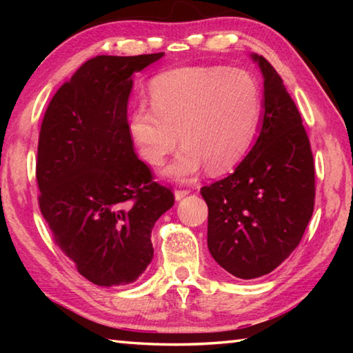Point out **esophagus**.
I'll list each match as a JSON object with an SVG mask.
<instances>
[{"instance_id":"34e87169","label":"esophagus","mask_w":353,"mask_h":353,"mask_svg":"<svg viewBox=\"0 0 353 353\" xmlns=\"http://www.w3.org/2000/svg\"><path fill=\"white\" fill-rule=\"evenodd\" d=\"M190 194V190H176L174 191V198L176 201H181L182 198H185V196Z\"/></svg>"}]
</instances>
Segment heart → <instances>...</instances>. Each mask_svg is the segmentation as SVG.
Instances as JSON below:
<instances>
[{
  "label": "heart",
  "instance_id": "obj_1",
  "mask_svg": "<svg viewBox=\"0 0 353 353\" xmlns=\"http://www.w3.org/2000/svg\"><path fill=\"white\" fill-rule=\"evenodd\" d=\"M152 107H135L129 135L145 162L160 166L179 139L182 149L168 168L187 181L207 165L210 172L234 168L252 143L261 112L255 77L229 67H183L151 82Z\"/></svg>",
  "mask_w": 353,
  "mask_h": 353
}]
</instances>
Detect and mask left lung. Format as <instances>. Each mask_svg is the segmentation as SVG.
Masks as SVG:
<instances>
[{
	"label": "left lung",
	"instance_id": "left-lung-1",
	"mask_svg": "<svg viewBox=\"0 0 353 353\" xmlns=\"http://www.w3.org/2000/svg\"><path fill=\"white\" fill-rule=\"evenodd\" d=\"M260 135L232 174L201 188L208 207L207 244L214 261L238 279L270 274L301 243L314 208L310 140L282 77L263 56Z\"/></svg>",
	"mask_w": 353,
	"mask_h": 353
}]
</instances>
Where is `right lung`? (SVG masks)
I'll return each mask as SVG.
<instances>
[{"mask_svg": "<svg viewBox=\"0 0 353 353\" xmlns=\"http://www.w3.org/2000/svg\"><path fill=\"white\" fill-rule=\"evenodd\" d=\"M163 57L97 56L52 97L41 121L35 176L54 241L99 286L135 282L152 260V227L174 205L152 181L128 129L132 76Z\"/></svg>", "mask_w": 353, "mask_h": 353, "instance_id": "right-lung-1", "label": "right lung"}]
</instances>
